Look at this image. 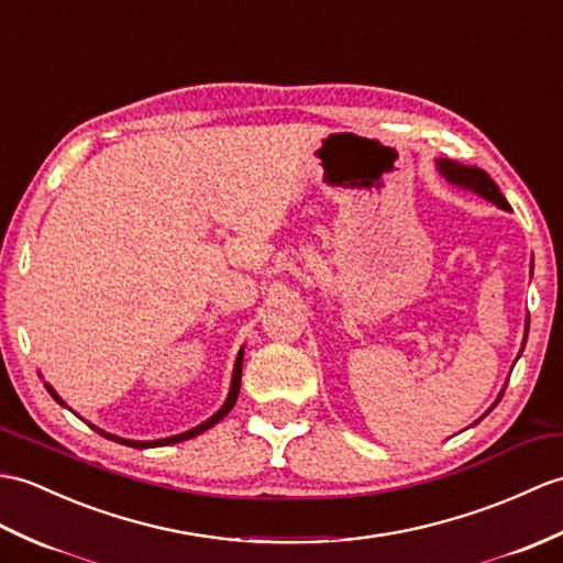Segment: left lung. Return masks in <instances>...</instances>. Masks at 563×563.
<instances>
[{"label":"left lung","instance_id":"1","mask_svg":"<svg viewBox=\"0 0 563 563\" xmlns=\"http://www.w3.org/2000/svg\"><path fill=\"white\" fill-rule=\"evenodd\" d=\"M439 169H441L443 177H446L449 181H453V185H461V187H465V189H473L475 194L485 196L487 201H492V203H496L499 208H504V211H511V206H508V201L504 199V194L499 191V187L494 185V179L485 173V169L459 165V163H453V161H441V163H439ZM501 396H504V394H501ZM501 396L496 398V402L501 400ZM496 402H494V405H496ZM494 405H492V408H494Z\"/></svg>","mask_w":563,"mask_h":563}]
</instances>
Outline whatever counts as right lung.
<instances>
[{
  "mask_svg": "<svg viewBox=\"0 0 563 563\" xmlns=\"http://www.w3.org/2000/svg\"><path fill=\"white\" fill-rule=\"evenodd\" d=\"M242 360H244V350H240V355H238V362H234V372H232V386H230V396H228V400H225V405H222V408L211 417V420H206L203 424H199V427H194V429H189V431H185V434H177V437H169V439H161V441H129V439H120V437H112V434H104V431H100V429H96L98 434H102V437H108V439H112V441H120V443H124V446H134V449H148V446H169V443H177V441H187V439H191V437H199L201 431H206V429H211L213 424H218L222 417H225L232 408H234V402H238V396H240V384H242ZM45 388L49 390V396L55 398L59 405H64L62 402V398L55 394V388H52L49 384H45Z\"/></svg>",
  "mask_w": 563,
  "mask_h": 563,
  "instance_id": "1",
  "label": "right lung"
}]
</instances>
